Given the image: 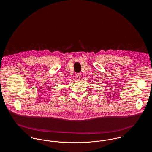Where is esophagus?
<instances>
[{"label": "esophagus", "mask_w": 152, "mask_h": 152, "mask_svg": "<svg viewBox=\"0 0 152 152\" xmlns=\"http://www.w3.org/2000/svg\"><path fill=\"white\" fill-rule=\"evenodd\" d=\"M76 77L78 79H81V75L79 73H77L76 74Z\"/></svg>", "instance_id": "34e87169"}]
</instances>
